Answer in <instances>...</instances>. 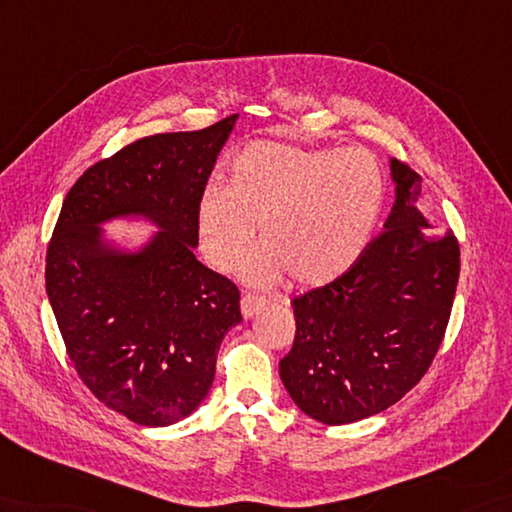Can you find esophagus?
Returning a JSON list of instances; mask_svg holds the SVG:
<instances>
[{"label": "esophagus", "mask_w": 512, "mask_h": 512, "mask_svg": "<svg viewBox=\"0 0 512 512\" xmlns=\"http://www.w3.org/2000/svg\"><path fill=\"white\" fill-rule=\"evenodd\" d=\"M240 305H242V316L244 318H253L255 314H259L261 310H264V307L268 305V301H266V296L246 292L242 296V303Z\"/></svg>", "instance_id": "1"}]
</instances>
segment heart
Listing matches in <instances>:
<instances>
[{
	"mask_svg": "<svg viewBox=\"0 0 512 512\" xmlns=\"http://www.w3.org/2000/svg\"><path fill=\"white\" fill-rule=\"evenodd\" d=\"M384 200V176L362 148H303L253 141L237 154L229 187L200 196L198 233L207 259L222 272L240 264L255 283L283 272L303 288L344 275L371 242Z\"/></svg>",
	"mask_w": 512,
	"mask_h": 512,
	"instance_id": "b5f03b06",
	"label": "heart"
}]
</instances>
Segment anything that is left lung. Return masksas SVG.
Here are the masks:
<instances>
[{
	"label": "left lung",
	"instance_id": "1",
	"mask_svg": "<svg viewBox=\"0 0 512 512\" xmlns=\"http://www.w3.org/2000/svg\"><path fill=\"white\" fill-rule=\"evenodd\" d=\"M390 170L397 198L384 231L344 275L292 301L296 334L279 375L296 406L325 425L373 417L417 386L454 305L456 235L423 237L421 176L397 159Z\"/></svg>",
	"mask_w": 512,
	"mask_h": 512
}]
</instances>
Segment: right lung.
Instances as JSON below:
<instances>
[{
  "instance_id": "1",
  "label": "right lung",
  "mask_w": 512,
  "mask_h": 512,
  "mask_svg": "<svg viewBox=\"0 0 512 512\" xmlns=\"http://www.w3.org/2000/svg\"><path fill=\"white\" fill-rule=\"evenodd\" d=\"M237 115L202 130L137 139L69 189L45 255V290L82 384L139 425H172L207 397L240 290L202 266L198 205ZM139 212L164 231L135 256L94 227Z\"/></svg>"
}]
</instances>
